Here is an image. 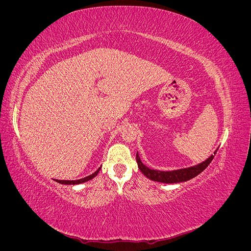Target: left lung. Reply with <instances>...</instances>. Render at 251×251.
<instances>
[{
    "instance_id": "left-lung-1",
    "label": "left lung",
    "mask_w": 251,
    "mask_h": 251,
    "mask_svg": "<svg viewBox=\"0 0 251 251\" xmlns=\"http://www.w3.org/2000/svg\"><path fill=\"white\" fill-rule=\"evenodd\" d=\"M216 153H217V151H215L214 155L208 157L205 161L197 164V165L191 166V168L180 169V170H175V171H168V172L149 169L148 166H146L141 162L138 153L136 154V161H137L138 168L141 171V173L150 180L161 182V183H179V182L188 181V180L195 178L196 176H198L200 173H202L209 165L212 159H214Z\"/></svg>"
}]
</instances>
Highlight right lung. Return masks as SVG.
<instances>
[{"label": "right lung", "instance_id": "1", "mask_svg": "<svg viewBox=\"0 0 251 251\" xmlns=\"http://www.w3.org/2000/svg\"><path fill=\"white\" fill-rule=\"evenodd\" d=\"M100 171V168L98 169L96 172H94L92 175H90V176H87L85 178H81V179H78V180H57L55 179L54 181L58 182V183L60 184H67V185H75V184H80V183H83V182H87L91 179H93L95 176H97L98 172Z\"/></svg>", "mask_w": 251, "mask_h": 251}]
</instances>
